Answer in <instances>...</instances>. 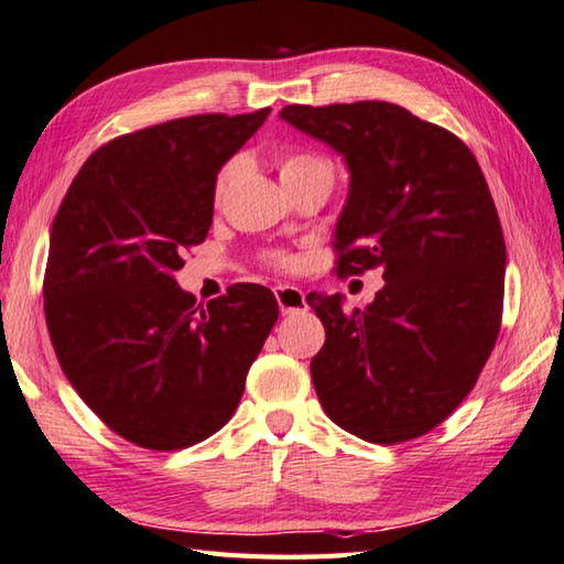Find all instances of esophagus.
<instances>
[{
    "instance_id": "34e87169",
    "label": "esophagus",
    "mask_w": 564,
    "mask_h": 564,
    "mask_svg": "<svg viewBox=\"0 0 564 564\" xmlns=\"http://www.w3.org/2000/svg\"><path fill=\"white\" fill-rule=\"evenodd\" d=\"M273 295H275V301H279V307H281L283 315L301 313V311H305V307H307L305 305V293L297 289V285H289V283L275 285Z\"/></svg>"
}]
</instances>
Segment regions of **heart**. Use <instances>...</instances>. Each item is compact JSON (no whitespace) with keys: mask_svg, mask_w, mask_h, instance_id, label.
<instances>
[{"mask_svg":"<svg viewBox=\"0 0 564 564\" xmlns=\"http://www.w3.org/2000/svg\"><path fill=\"white\" fill-rule=\"evenodd\" d=\"M317 165H327V163L323 159L311 156V153H283V156L279 159L281 181H291V178H295V175L317 169ZM231 175H235V165H225V169L219 171L217 183H215V197H217V200L225 195L227 185L231 181ZM271 261L279 263V267H289V263H291V259L283 257V253H273Z\"/></svg>","mask_w":564,"mask_h":564,"instance_id":"obj_1","label":"heart"}]
</instances>
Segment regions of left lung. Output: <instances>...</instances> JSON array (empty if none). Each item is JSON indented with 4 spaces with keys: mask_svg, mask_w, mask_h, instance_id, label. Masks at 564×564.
I'll use <instances>...</instances> for the list:
<instances>
[{
    "mask_svg": "<svg viewBox=\"0 0 564 564\" xmlns=\"http://www.w3.org/2000/svg\"><path fill=\"white\" fill-rule=\"evenodd\" d=\"M281 119L349 169L337 275L386 281L364 311L307 295L325 325L317 399L367 443L421 437L467 399L499 337L506 245L489 185L465 141L399 105H289Z\"/></svg>",
    "mask_w": 564,
    "mask_h": 564,
    "instance_id": "obj_1",
    "label": "left lung"
}]
</instances>
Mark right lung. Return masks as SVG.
I'll return each instance as SVG.
<instances>
[{"instance_id":"add662e5","label":"right lung","mask_w":564,"mask_h":564,"mask_svg":"<svg viewBox=\"0 0 564 564\" xmlns=\"http://www.w3.org/2000/svg\"><path fill=\"white\" fill-rule=\"evenodd\" d=\"M269 112L195 115L107 141L53 219L43 311L55 357L99 421L139 447L217 433L279 319L259 283L205 307L173 279L213 225L219 169Z\"/></svg>"}]
</instances>
